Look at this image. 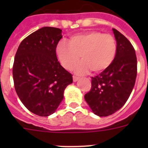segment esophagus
I'll return each instance as SVG.
<instances>
[{"label":"esophagus","mask_w":148,"mask_h":148,"mask_svg":"<svg viewBox=\"0 0 148 148\" xmlns=\"http://www.w3.org/2000/svg\"><path fill=\"white\" fill-rule=\"evenodd\" d=\"M73 82H77V81H78V79H79V77L75 76V75H73Z\"/></svg>","instance_id":"34e87169"}]
</instances>
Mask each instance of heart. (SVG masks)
Returning a JSON list of instances; mask_svg holds the SVG:
<instances>
[{
    "mask_svg": "<svg viewBox=\"0 0 148 148\" xmlns=\"http://www.w3.org/2000/svg\"><path fill=\"white\" fill-rule=\"evenodd\" d=\"M116 40L113 35L92 31L78 34L69 42L61 40L56 48V54L61 64L71 70L80 59L82 61L75 67L78 74H85L92 70L94 73L105 70L116 56Z\"/></svg>",
    "mask_w": 148,
    "mask_h": 148,
    "instance_id": "b5f03b06",
    "label": "heart"
}]
</instances>
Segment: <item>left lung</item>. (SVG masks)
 Listing matches in <instances>:
<instances>
[{"label":"left lung","mask_w":148,"mask_h":148,"mask_svg":"<svg viewBox=\"0 0 148 148\" xmlns=\"http://www.w3.org/2000/svg\"><path fill=\"white\" fill-rule=\"evenodd\" d=\"M117 49L109 67L91 78V89L84 99L95 115L108 116L121 109L135 85L137 58L135 49L127 38L113 29Z\"/></svg>","instance_id":"obj_1"}]
</instances>
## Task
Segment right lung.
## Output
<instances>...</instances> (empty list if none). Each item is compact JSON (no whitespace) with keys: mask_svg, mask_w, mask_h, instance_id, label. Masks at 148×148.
<instances>
[{"mask_svg":"<svg viewBox=\"0 0 148 148\" xmlns=\"http://www.w3.org/2000/svg\"><path fill=\"white\" fill-rule=\"evenodd\" d=\"M62 30L45 27L30 34L18 48L12 66L14 86L23 104L39 116L53 114L73 75L58 61Z\"/></svg>","mask_w":148,"mask_h":148,"instance_id":"1","label":"right lung"}]
</instances>
